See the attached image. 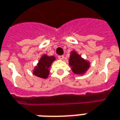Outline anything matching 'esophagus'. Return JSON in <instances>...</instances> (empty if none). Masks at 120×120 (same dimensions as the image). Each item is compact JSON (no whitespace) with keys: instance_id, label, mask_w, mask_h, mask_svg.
I'll list each match as a JSON object with an SVG mask.
<instances>
[{"instance_id":"esophagus-1","label":"esophagus","mask_w":120,"mask_h":120,"mask_svg":"<svg viewBox=\"0 0 120 120\" xmlns=\"http://www.w3.org/2000/svg\"><path fill=\"white\" fill-rule=\"evenodd\" d=\"M58 58L60 59V60H63L64 59V55H60V56H58Z\"/></svg>"}]
</instances>
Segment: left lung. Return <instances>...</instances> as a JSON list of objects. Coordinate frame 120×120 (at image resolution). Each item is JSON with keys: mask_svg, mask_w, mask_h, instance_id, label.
Returning <instances> with one entry per match:
<instances>
[{"mask_svg": "<svg viewBox=\"0 0 120 120\" xmlns=\"http://www.w3.org/2000/svg\"><path fill=\"white\" fill-rule=\"evenodd\" d=\"M69 64L71 66V70L74 74H83L89 68V62L83 59L81 56L75 52H71L69 59Z\"/></svg>", "mask_w": 120, "mask_h": 120, "instance_id": "obj_1", "label": "left lung"}]
</instances>
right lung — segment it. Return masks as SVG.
<instances>
[{
    "label": "right lung",
    "instance_id": "1",
    "mask_svg": "<svg viewBox=\"0 0 120 120\" xmlns=\"http://www.w3.org/2000/svg\"><path fill=\"white\" fill-rule=\"evenodd\" d=\"M55 60L54 56H48L46 55H43L40 59L37 66L35 68L33 71V74L37 77L46 79L49 74V68L50 67L52 63Z\"/></svg>",
    "mask_w": 120,
    "mask_h": 120
}]
</instances>
